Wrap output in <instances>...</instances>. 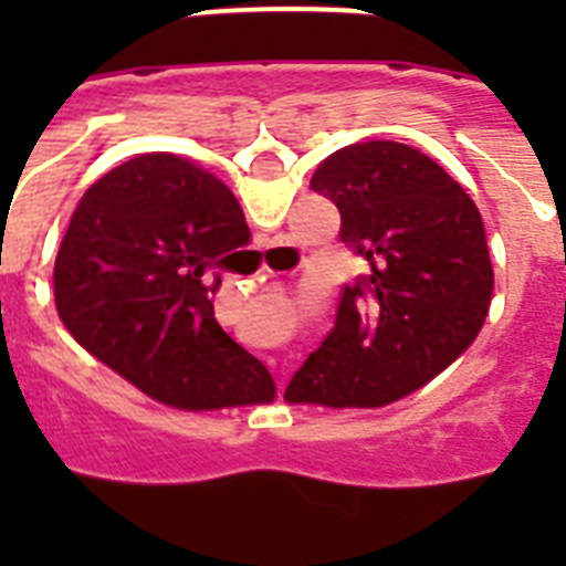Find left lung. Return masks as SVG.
Instances as JSON below:
<instances>
[{"mask_svg":"<svg viewBox=\"0 0 566 566\" xmlns=\"http://www.w3.org/2000/svg\"><path fill=\"white\" fill-rule=\"evenodd\" d=\"M312 189L339 209V240L365 260L337 319L286 388L289 402L388 405L422 388L482 332L493 266L476 203L408 144L337 149Z\"/></svg>","mask_w":566,"mask_h":566,"instance_id":"obj_1","label":"left lung"}]
</instances>
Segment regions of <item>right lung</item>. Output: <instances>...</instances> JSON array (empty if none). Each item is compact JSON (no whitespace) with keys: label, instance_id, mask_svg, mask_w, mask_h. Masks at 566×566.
<instances>
[{"label":"right lung","instance_id":"add662e5","mask_svg":"<svg viewBox=\"0 0 566 566\" xmlns=\"http://www.w3.org/2000/svg\"><path fill=\"white\" fill-rule=\"evenodd\" d=\"M238 198L178 155L129 158L84 192L53 269L67 332L158 402L214 411L274 399L266 365L214 319Z\"/></svg>","mask_w":566,"mask_h":566}]
</instances>
